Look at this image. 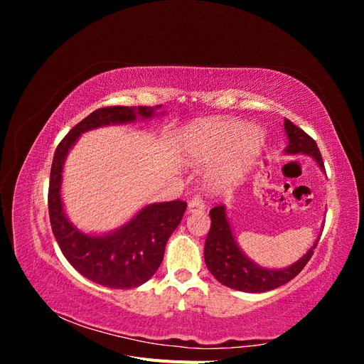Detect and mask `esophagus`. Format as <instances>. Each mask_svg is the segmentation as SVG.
Instances as JSON below:
<instances>
[{
	"label": "esophagus",
	"instance_id": "34e87169",
	"mask_svg": "<svg viewBox=\"0 0 364 364\" xmlns=\"http://www.w3.org/2000/svg\"><path fill=\"white\" fill-rule=\"evenodd\" d=\"M188 208H190V211H191V213L203 211V209H205V203H203V200H202V197H200L199 194L193 196V197H191V200H190V203H188Z\"/></svg>",
	"mask_w": 364,
	"mask_h": 364
}]
</instances>
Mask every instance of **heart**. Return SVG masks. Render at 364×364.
I'll use <instances>...</instances> for the list:
<instances>
[{"label": "heart", "instance_id": "obj_1", "mask_svg": "<svg viewBox=\"0 0 364 364\" xmlns=\"http://www.w3.org/2000/svg\"><path fill=\"white\" fill-rule=\"evenodd\" d=\"M262 132L235 119H202L185 130L186 153L191 159L222 158L211 174L218 190L228 188L250 168L262 147Z\"/></svg>", "mask_w": 364, "mask_h": 364}]
</instances>
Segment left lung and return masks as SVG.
Returning <instances> with one entry per match:
<instances>
[{"label": "left lung", "instance_id": "obj_1", "mask_svg": "<svg viewBox=\"0 0 364 364\" xmlns=\"http://www.w3.org/2000/svg\"><path fill=\"white\" fill-rule=\"evenodd\" d=\"M284 127L289 136V146L285 151L290 153V155H297V153L311 155L321 165V168L325 170L321 150H318L316 141L301 127L293 124L290 119H285ZM209 215H211V228H209L205 241L206 267L218 282L240 291L262 293L287 284L297 277L306 266V262L311 259L318 241L317 240L314 246L306 252V255L287 269H261L258 264L246 258L245 253L237 246L232 230H230L229 222L225 215V208L222 205L214 206L209 211Z\"/></svg>", "mask_w": 364, "mask_h": 364}]
</instances>
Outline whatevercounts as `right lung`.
I'll use <instances>...</instances> for the list:
<instances>
[{
  "label": "right lung",
  "mask_w": 364,
  "mask_h": 364,
  "mask_svg": "<svg viewBox=\"0 0 364 364\" xmlns=\"http://www.w3.org/2000/svg\"><path fill=\"white\" fill-rule=\"evenodd\" d=\"M158 106H106L77 123L54 151L48 186V214L53 234L71 266L85 278L109 289H134L149 281L164 258L165 245L179 226L186 203L171 200L146 206L117 232L85 235L65 217L60 200L63 161L75 139L86 130L127 123L138 115L150 118Z\"/></svg>",
  "instance_id": "add662e5"
}]
</instances>
